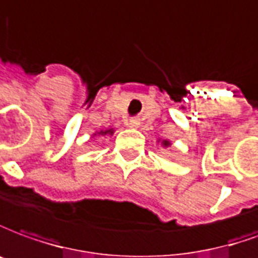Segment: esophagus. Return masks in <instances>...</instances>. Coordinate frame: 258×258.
<instances>
[{
    "label": "esophagus",
    "instance_id": "1",
    "mask_svg": "<svg viewBox=\"0 0 258 258\" xmlns=\"http://www.w3.org/2000/svg\"><path fill=\"white\" fill-rule=\"evenodd\" d=\"M139 125H140V119L139 118H131L129 119V126L131 127H138Z\"/></svg>",
    "mask_w": 258,
    "mask_h": 258
}]
</instances>
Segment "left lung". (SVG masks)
<instances>
[{
    "instance_id": "1",
    "label": "left lung",
    "mask_w": 258,
    "mask_h": 258,
    "mask_svg": "<svg viewBox=\"0 0 258 258\" xmlns=\"http://www.w3.org/2000/svg\"><path fill=\"white\" fill-rule=\"evenodd\" d=\"M162 146H164V147H169V146H171V142H169V140H162Z\"/></svg>"
}]
</instances>
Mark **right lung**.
<instances>
[{
	"label": "right lung",
	"mask_w": 258,
	"mask_h": 258,
	"mask_svg": "<svg viewBox=\"0 0 258 258\" xmlns=\"http://www.w3.org/2000/svg\"><path fill=\"white\" fill-rule=\"evenodd\" d=\"M112 133H114V129H107V131L98 132V135H112Z\"/></svg>",
	"instance_id": "add662e5"
}]
</instances>
